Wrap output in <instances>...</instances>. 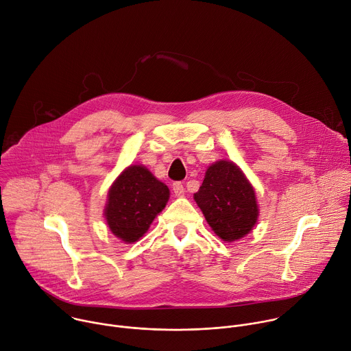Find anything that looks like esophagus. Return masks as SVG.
Listing matches in <instances>:
<instances>
[{
    "mask_svg": "<svg viewBox=\"0 0 351 351\" xmlns=\"http://www.w3.org/2000/svg\"><path fill=\"white\" fill-rule=\"evenodd\" d=\"M172 189H173L175 195H178V197H182V195L184 194V187H183V183H182V182H175V183L172 184Z\"/></svg>",
    "mask_w": 351,
    "mask_h": 351,
    "instance_id": "34e87169",
    "label": "esophagus"
}]
</instances>
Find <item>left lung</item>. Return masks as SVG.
<instances>
[{"instance_id": "obj_1", "label": "left lung", "mask_w": 351, "mask_h": 351, "mask_svg": "<svg viewBox=\"0 0 351 351\" xmlns=\"http://www.w3.org/2000/svg\"><path fill=\"white\" fill-rule=\"evenodd\" d=\"M194 199L215 234L229 243L250 233L258 219L254 187L232 161L208 167Z\"/></svg>"}]
</instances>
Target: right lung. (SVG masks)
<instances>
[{
	"label": "right lung",
	"instance_id": "add662e5",
	"mask_svg": "<svg viewBox=\"0 0 351 351\" xmlns=\"http://www.w3.org/2000/svg\"><path fill=\"white\" fill-rule=\"evenodd\" d=\"M169 189L143 165L128 167L112 183L104 215L110 230L125 243L137 241L165 208Z\"/></svg>",
	"mask_w": 351,
	"mask_h": 351
}]
</instances>
